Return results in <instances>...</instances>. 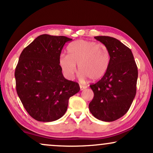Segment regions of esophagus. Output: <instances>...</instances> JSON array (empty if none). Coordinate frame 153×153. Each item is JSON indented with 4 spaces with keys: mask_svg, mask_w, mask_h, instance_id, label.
<instances>
[{
    "mask_svg": "<svg viewBox=\"0 0 153 153\" xmlns=\"http://www.w3.org/2000/svg\"><path fill=\"white\" fill-rule=\"evenodd\" d=\"M80 91H82V90H84V89L86 88V86H85V85H80Z\"/></svg>",
    "mask_w": 153,
    "mask_h": 153,
    "instance_id": "1",
    "label": "esophagus"
}]
</instances>
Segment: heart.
Instances as JSON below:
<instances>
[{
  "label": "heart",
  "instance_id": "b5f03b06",
  "mask_svg": "<svg viewBox=\"0 0 153 153\" xmlns=\"http://www.w3.org/2000/svg\"><path fill=\"white\" fill-rule=\"evenodd\" d=\"M110 62V54L103 44L79 39L68 48V56L61 55L59 64L68 78L73 79L77 73L76 65L82 76L97 80L104 75Z\"/></svg>",
  "mask_w": 153,
  "mask_h": 153
}]
</instances>
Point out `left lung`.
I'll return each mask as SVG.
<instances>
[{"instance_id": "obj_1", "label": "left lung", "mask_w": 153, "mask_h": 153, "mask_svg": "<svg viewBox=\"0 0 153 153\" xmlns=\"http://www.w3.org/2000/svg\"><path fill=\"white\" fill-rule=\"evenodd\" d=\"M94 38L107 47L110 62L103 78L90 85L94 96L89 110L99 120L114 122L127 113L134 99L137 67L130 49L119 40L107 36Z\"/></svg>"}]
</instances>
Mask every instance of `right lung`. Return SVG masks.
Segmentation results:
<instances>
[{
	"label": "right lung",
	"instance_id": "right-lung-1",
	"mask_svg": "<svg viewBox=\"0 0 153 153\" xmlns=\"http://www.w3.org/2000/svg\"><path fill=\"white\" fill-rule=\"evenodd\" d=\"M72 39L42 34L24 49L15 70L16 88L26 111L39 122H53L65 114L68 101L80 91L64 78L59 59Z\"/></svg>",
	"mask_w": 153,
	"mask_h": 153
}]
</instances>
